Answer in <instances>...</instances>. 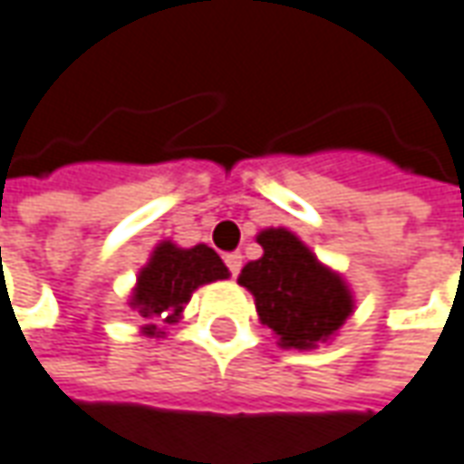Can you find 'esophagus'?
Listing matches in <instances>:
<instances>
[{"instance_id": "1", "label": "esophagus", "mask_w": 464, "mask_h": 464, "mask_svg": "<svg viewBox=\"0 0 464 464\" xmlns=\"http://www.w3.org/2000/svg\"><path fill=\"white\" fill-rule=\"evenodd\" d=\"M225 263H227V268H229V273H232V276H237L239 268H242V255H239V253L227 255Z\"/></svg>"}]
</instances>
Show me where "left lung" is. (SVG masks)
I'll list each match as a JSON object with an SVG mask.
<instances>
[{
	"mask_svg": "<svg viewBox=\"0 0 464 464\" xmlns=\"http://www.w3.org/2000/svg\"><path fill=\"white\" fill-rule=\"evenodd\" d=\"M255 239L263 255L242 268L237 283L253 294L260 324L285 350H316L337 337L355 312L353 288L342 273L324 266L285 227H268Z\"/></svg>",
	"mask_w": 464,
	"mask_h": 464,
	"instance_id": "1",
	"label": "left lung"
}]
</instances>
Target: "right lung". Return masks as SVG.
<instances>
[{"instance_id": "obj_1", "label": "right lung", "mask_w": 464, "mask_h": 464, "mask_svg": "<svg viewBox=\"0 0 464 464\" xmlns=\"http://www.w3.org/2000/svg\"><path fill=\"white\" fill-rule=\"evenodd\" d=\"M225 278L229 270L209 245L179 247L173 239L158 242L130 294V309L145 322L140 332L145 337H166L163 326L181 319L196 288Z\"/></svg>"}]
</instances>
